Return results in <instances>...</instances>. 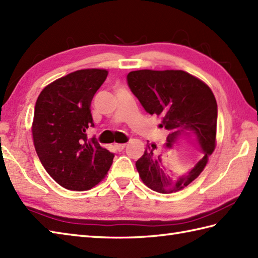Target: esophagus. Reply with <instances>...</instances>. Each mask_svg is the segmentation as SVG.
Here are the masks:
<instances>
[{
  "label": "esophagus",
  "instance_id": "34e87169",
  "mask_svg": "<svg viewBox=\"0 0 258 258\" xmlns=\"http://www.w3.org/2000/svg\"><path fill=\"white\" fill-rule=\"evenodd\" d=\"M125 146H126L125 143H116L115 144V148L117 149L118 151H123L125 149Z\"/></svg>",
  "mask_w": 258,
  "mask_h": 258
}]
</instances>
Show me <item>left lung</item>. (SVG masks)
<instances>
[{
	"instance_id": "1",
	"label": "left lung",
	"mask_w": 258,
	"mask_h": 258,
	"mask_svg": "<svg viewBox=\"0 0 258 258\" xmlns=\"http://www.w3.org/2000/svg\"><path fill=\"white\" fill-rule=\"evenodd\" d=\"M127 85L143 108L161 117L160 127L169 132L162 148L146 144L136 169L143 183L159 194H172L198 178L216 146L217 108L211 89L182 70H136L127 75ZM186 136L204 155L185 174H175L165 163V152Z\"/></svg>"
}]
</instances>
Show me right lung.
<instances>
[{"mask_svg": "<svg viewBox=\"0 0 258 258\" xmlns=\"http://www.w3.org/2000/svg\"><path fill=\"white\" fill-rule=\"evenodd\" d=\"M107 75L105 69L77 70L48 85L35 103V151L49 175L68 190L92 189L113 163L114 153L86 134L94 126L90 103Z\"/></svg>", "mask_w": 258, "mask_h": 258, "instance_id": "1", "label": "right lung"}]
</instances>
